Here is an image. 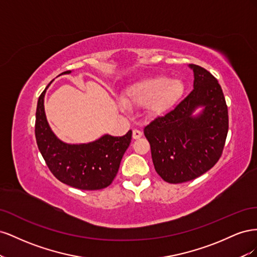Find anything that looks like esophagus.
Listing matches in <instances>:
<instances>
[{
    "mask_svg": "<svg viewBox=\"0 0 257 257\" xmlns=\"http://www.w3.org/2000/svg\"><path fill=\"white\" fill-rule=\"evenodd\" d=\"M143 136V133L139 130H134L133 131V138L134 139H139Z\"/></svg>",
    "mask_w": 257,
    "mask_h": 257,
    "instance_id": "34e87169",
    "label": "esophagus"
}]
</instances>
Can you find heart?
Listing matches in <instances>:
<instances>
[{"mask_svg": "<svg viewBox=\"0 0 257 257\" xmlns=\"http://www.w3.org/2000/svg\"><path fill=\"white\" fill-rule=\"evenodd\" d=\"M184 84L180 79H168V77L157 75L142 78L124 91L119 102L122 109L126 106H145L150 114H161L169 109L181 97Z\"/></svg>", "mask_w": 257, "mask_h": 257, "instance_id": "obj_1", "label": "heart"}]
</instances>
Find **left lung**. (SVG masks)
Returning <instances> with one entry per match:
<instances>
[{
  "label": "left lung",
  "instance_id": "obj_1",
  "mask_svg": "<svg viewBox=\"0 0 257 257\" xmlns=\"http://www.w3.org/2000/svg\"><path fill=\"white\" fill-rule=\"evenodd\" d=\"M193 91L172 111L144 128L155 172L168 183L193 180L219 161L228 132V111L221 85L195 64Z\"/></svg>",
  "mask_w": 257,
  "mask_h": 257
}]
</instances>
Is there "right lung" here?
<instances>
[{"label": "right lung", "instance_id": "obj_1", "mask_svg": "<svg viewBox=\"0 0 257 257\" xmlns=\"http://www.w3.org/2000/svg\"><path fill=\"white\" fill-rule=\"evenodd\" d=\"M50 83L38 97L35 121L36 143L46 164L58 180L76 189L93 191L110 185L131 144L132 131L121 137L105 134L87 144L61 141L49 126L45 112L44 98Z\"/></svg>", "mask_w": 257, "mask_h": 257}]
</instances>
